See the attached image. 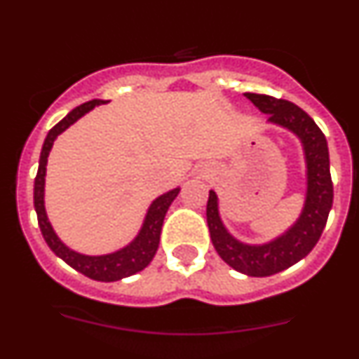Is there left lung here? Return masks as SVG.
I'll return each instance as SVG.
<instances>
[{
    "instance_id": "left-lung-1",
    "label": "left lung",
    "mask_w": 359,
    "mask_h": 359,
    "mask_svg": "<svg viewBox=\"0 0 359 359\" xmlns=\"http://www.w3.org/2000/svg\"><path fill=\"white\" fill-rule=\"evenodd\" d=\"M245 97L252 100L259 111L267 114V121L283 126L299 137L307 168V191L302 213L287 233L264 245L241 243L231 236L220 220L217 194L210 191L206 222L217 253L238 273L262 278L288 269L314 248L327 226L334 203V184L330 177L327 139L306 111L293 102L271 95L245 93Z\"/></svg>"
}]
</instances>
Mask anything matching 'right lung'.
Returning a JSON list of instances; mask_svg holds the SVG:
<instances>
[{
	"mask_svg": "<svg viewBox=\"0 0 359 359\" xmlns=\"http://www.w3.org/2000/svg\"><path fill=\"white\" fill-rule=\"evenodd\" d=\"M100 104H104V100L95 99L74 107L62 121L57 123V125L48 132L45 144H43L38 173H36L34 179V208L36 215H38V224L39 229H41L43 238H45L46 245L52 248V252L55 253L57 257H60V259L66 264H69L72 269L79 271V273L92 278V280L118 281L121 280V278L132 276V274L142 271L144 267L149 266L153 257L156 255L163 220H165V215L166 212H168L172 201L175 200L177 194H179L180 187H175V189L161 194V196L151 203L149 210H147L146 213V219H144V224L142 227H140L139 234L135 236V240L130 245H126L125 248L118 250V252L107 253V255H83V253H78L74 252V250L66 247V245L60 241V238L57 236L52 224H50L48 217H46L45 210L46 161H48V154L50 151H52V146L53 142H55L57 137H59L64 130H67L72 123L78 121L81 116H85L86 112L92 111L95 106H100Z\"/></svg>",
	"mask_w": 359,
	"mask_h": 359,
	"instance_id": "1",
	"label": "right lung"
}]
</instances>
